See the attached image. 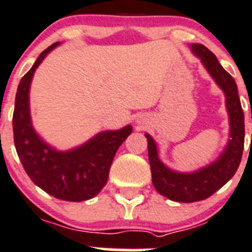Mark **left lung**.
<instances>
[{
  "label": "left lung",
  "mask_w": 252,
  "mask_h": 252,
  "mask_svg": "<svg viewBox=\"0 0 252 252\" xmlns=\"http://www.w3.org/2000/svg\"><path fill=\"white\" fill-rule=\"evenodd\" d=\"M191 47L192 51L202 60V63L207 71L225 94L226 109L230 121V139L218 160L195 173L183 174L170 170L159 160L156 143L153 138L146 133L154 188L160 195L165 196L169 200L185 203L206 200L233 178L241 161L245 141L244 111L235 81L220 66L216 55L205 45L192 44Z\"/></svg>",
  "instance_id": "8db88e82"
}]
</instances>
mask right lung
<instances>
[{
    "mask_svg": "<svg viewBox=\"0 0 252 252\" xmlns=\"http://www.w3.org/2000/svg\"><path fill=\"white\" fill-rule=\"evenodd\" d=\"M60 42L50 45L19 82L13 111L14 146L24 170L35 185L59 200L81 202L94 197L108 181L116 151L132 126L100 132L83 146L57 152L35 133L29 113V88L36 67Z\"/></svg>",
    "mask_w": 252,
    "mask_h": 252,
    "instance_id": "add662e5",
    "label": "right lung"
}]
</instances>
